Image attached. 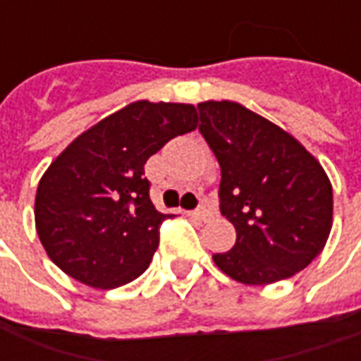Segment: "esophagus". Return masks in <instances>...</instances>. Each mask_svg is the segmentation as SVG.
Here are the masks:
<instances>
[{
	"label": "esophagus",
	"instance_id": "esophagus-1",
	"mask_svg": "<svg viewBox=\"0 0 361 361\" xmlns=\"http://www.w3.org/2000/svg\"><path fill=\"white\" fill-rule=\"evenodd\" d=\"M189 216H191V219L199 220V222H209V220H211V212L207 211V209H199V211L189 212Z\"/></svg>",
	"mask_w": 361,
	"mask_h": 361
}]
</instances>
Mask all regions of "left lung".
<instances>
[{"mask_svg": "<svg viewBox=\"0 0 361 361\" xmlns=\"http://www.w3.org/2000/svg\"><path fill=\"white\" fill-rule=\"evenodd\" d=\"M199 131L220 164V212L235 228L234 247L214 265L250 286L290 279L325 247L333 228V185L294 135L232 100L197 104Z\"/></svg>", "mask_w": 361, "mask_h": 361, "instance_id": "8db88e82", "label": "left lung"}]
</instances>
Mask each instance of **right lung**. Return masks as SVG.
Masks as SVG:
<instances>
[{
	"label": "right lung",
	"instance_id": "add662e5",
	"mask_svg": "<svg viewBox=\"0 0 361 361\" xmlns=\"http://www.w3.org/2000/svg\"><path fill=\"white\" fill-rule=\"evenodd\" d=\"M197 123L193 104L137 100L69 142L36 189V232L48 257L100 290L141 276L158 247V228L173 216L154 209L145 164Z\"/></svg>",
	"mask_w": 361,
	"mask_h": 361
}]
</instances>
